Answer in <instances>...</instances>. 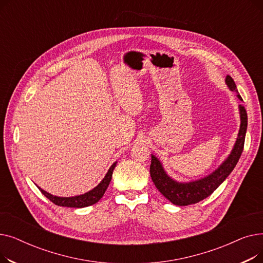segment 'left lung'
<instances>
[{
	"mask_svg": "<svg viewBox=\"0 0 263 263\" xmlns=\"http://www.w3.org/2000/svg\"><path fill=\"white\" fill-rule=\"evenodd\" d=\"M225 82L228 88L231 91H236L238 93V98L242 100L233 79L230 76H227ZM239 110L241 124L236 144H234L228 158L210 175L195 181L178 182L165 172L160 160L156 156L151 155L150 176L156 187L161 192V194L165 198H167L176 205L193 204L210 196L224 182L225 179L236 167L244 147L245 134L247 129V114L243 105H239Z\"/></svg>",
	"mask_w": 263,
	"mask_h": 263,
	"instance_id": "left-lung-1",
	"label": "left lung"
}]
</instances>
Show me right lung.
<instances>
[{"instance_id":"add662e5","label":"right lung","mask_w":263,"mask_h":263,"mask_svg":"<svg viewBox=\"0 0 263 263\" xmlns=\"http://www.w3.org/2000/svg\"><path fill=\"white\" fill-rule=\"evenodd\" d=\"M116 163L117 162L113 163L112 166L109 167L105 177L102 179V181L96 187H93L89 192L85 193V194L72 196V197H59V196H54V195L50 194V193L44 191L39 186H37V187L48 199H50L55 204L61 205V206H70V208H84V206L95 204L96 202H98L102 198L103 194L105 193V191L110 182V179H112L114 168L116 167Z\"/></svg>"}]
</instances>
